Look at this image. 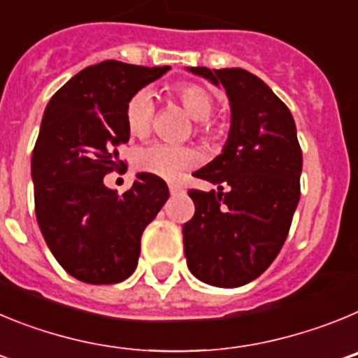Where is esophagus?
<instances>
[{"label": "esophagus", "mask_w": 358, "mask_h": 358, "mask_svg": "<svg viewBox=\"0 0 358 358\" xmlns=\"http://www.w3.org/2000/svg\"><path fill=\"white\" fill-rule=\"evenodd\" d=\"M169 189H170V195H181L182 192H185V189L181 188V186H177V185H169Z\"/></svg>", "instance_id": "esophagus-1"}]
</instances>
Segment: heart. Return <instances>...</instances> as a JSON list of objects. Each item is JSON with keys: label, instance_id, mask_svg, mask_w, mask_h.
Here are the masks:
<instances>
[{"label": "heart", "instance_id": "b5f03b06", "mask_svg": "<svg viewBox=\"0 0 358 358\" xmlns=\"http://www.w3.org/2000/svg\"><path fill=\"white\" fill-rule=\"evenodd\" d=\"M176 96L189 116L199 122V131L210 134V116L213 113V96L199 84H182L176 90ZM154 118V98L147 90L132 94L125 110V123L132 136L143 138L148 134ZM199 156L194 148L172 143H152L141 148L136 157L138 169L154 173L163 179H179L186 170L197 163Z\"/></svg>", "mask_w": 358, "mask_h": 358}]
</instances>
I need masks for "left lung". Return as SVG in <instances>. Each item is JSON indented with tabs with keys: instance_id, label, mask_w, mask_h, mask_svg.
I'll return each mask as SVG.
<instances>
[{
	"instance_id": "obj_1",
	"label": "left lung",
	"mask_w": 358,
	"mask_h": 358,
	"mask_svg": "<svg viewBox=\"0 0 358 358\" xmlns=\"http://www.w3.org/2000/svg\"><path fill=\"white\" fill-rule=\"evenodd\" d=\"M224 87L231 125L222 152L195 172L218 192H189L182 226L189 273L208 285L242 287L280 252L299 202L303 169L296 123L273 90L242 68H186Z\"/></svg>"
}]
</instances>
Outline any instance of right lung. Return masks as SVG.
<instances>
[{
    "instance_id": "right-lung-1",
    "label": "right lung",
    "mask_w": 358,
    "mask_h": 358,
    "mask_svg": "<svg viewBox=\"0 0 358 358\" xmlns=\"http://www.w3.org/2000/svg\"><path fill=\"white\" fill-rule=\"evenodd\" d=\"M169 69L100 62L69 78L44 110L31 154L37 224L55 260L84 283H118L134 273L141 233L170 195L154 173H138L123 195L103 182L131 136L129 100Z\"/></svg>"
}]
</instances>
